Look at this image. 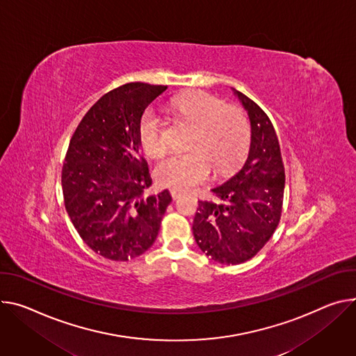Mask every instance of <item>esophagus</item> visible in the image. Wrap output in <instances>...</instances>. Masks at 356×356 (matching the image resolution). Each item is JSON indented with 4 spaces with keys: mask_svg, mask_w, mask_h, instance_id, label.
Returning a JSON list of instances; mask_svg holds the SVG:
<instances>
[{
    "mask_svg": "<svg viewBox=\"0 0 356 356\" xmlns=\"http://www.w3.org/2000/svg\"><path fill=\"white\" fill-rule=\"evenodd\" d=\"M170 195H172V197L176 200V199H179L180 196H181V191H179V190H175V188H172L170 190Z\"/></svg>",
    "mask_w": 356,
    "mask_h": 356,
    "instance_id": "esophagus-1",
    "label": "esophagus"
}]
</instances>
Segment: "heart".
Wrapping results in <instances>:
<instances>
[{"mask_svg": "<svg viewBox=\"0 0 356 356\" xmlns=\"http://www.w3.org/2000/svg\"><path fill=\"white\" fill-rule=\"evenodd\" d=\"M172 111L196 126L187 153L165 157L154 169L160 186L186 190L216 175L232 172L244 159L250 146V123L244 112L227 106L217 96L206 92L177 95L170 101ZM139 142L152 157L168 149L166 124L154 111L143 113L139 123Z\"/></svg>", "mask_w": 356, "mask_h": 356, "instance_id": "obj_1", "label": "heart"}]
</instances>
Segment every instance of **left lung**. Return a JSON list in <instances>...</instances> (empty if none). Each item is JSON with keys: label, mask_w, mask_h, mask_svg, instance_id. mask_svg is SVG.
Instances as JSON below:
<instances>
[{"label": "left lung", "mask_w": 356, "mask_h": 356, "mask_svg": "<svg viewBox=\"0 0 356 356\" xmlns=\"http://www.w3.org/2000/svg\"><path fill=\"white\" fill-rule=\"evenodd\" d=\"M234 90L248 113L251 143L244 166L199 202L193 234L211 260L237 266L248 261L274 234L281 218L285 173L275 129L267 113Z\"/></svg>", "instance_id": "obj_1"}]
</instances>
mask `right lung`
I'll use <instances>...</instances> for the list:
<instances>
[{
    "instance_id": "obj_1",
    "label": "right lung",
    "mask_w": 356,
    "mask_h": 356,
    "mask_svg": "<svg viewBox=\"0 0 356 356\" xmlns=\"http://www.w3.org/2000/svg\"><path fill=\"white\" fill-rule=\"evenodd\" d=\"M168 86L124 83L82 118L62 166L68 216L85 244L112 261L147 251L160 230L172 196H146L152 184L140 156L139 123L145 109Z\"/></svg>"
}]
</instances>
